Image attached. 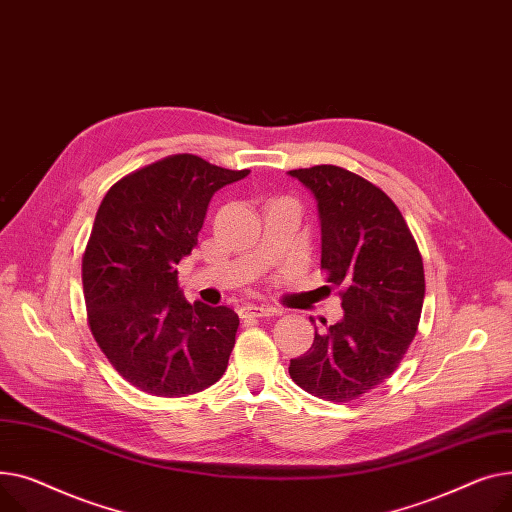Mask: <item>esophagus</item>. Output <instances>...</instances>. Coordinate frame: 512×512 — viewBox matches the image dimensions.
<instances>
[{
    "instance_id": "1",
    "label": "esophagus",
    "mask_w": 512,
    "mask_h": 512,
    "mask_svg": "<svg viewBox=\"0 0 512 512\" xmlns=\"http://www.w3.org/2000/svg\"><path fill=\"white\" fill-rule=\"evenodd\" d=\"M239 314H242V318H248V316L262 318V316H277V314H281V310H279V308H275V306H256V304H246V306H242V310H239Z\"/></svg>"
}]
</instances>
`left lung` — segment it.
I'll return each mask as SVG.
<instances>
[{"label": "left lung", "mask_w": 512, "mask_h": 512, "mask_svg": "<svg viewBox=\"0 0 512 512\" xmlns=\"http://www.w3.org/2000/svg\"><path fill=\"white\" fill-rule=\"evenodd\" d=\"M287 173L316 198L320 266L343 287L345 312L316 328L289 374L306 393L347 403L382 384L407 353L426 295L422 254L397 204L368 179L335 165Z\"/></svg>", "instance_id": "obj_1"}]
</instances>
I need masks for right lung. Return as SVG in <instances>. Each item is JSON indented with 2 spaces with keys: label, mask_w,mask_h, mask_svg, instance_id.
<instances>
[{
  "label": "right lung",
  "mask_w": 512,
  "mask_h": 512,
  "mask_svg": "<svg viewBox=\"0 0 512 512\" xmlns=\"http://www.w3.org/2000/svg\"><path fill=\"white\" fill-rule=\"evenodd\" d=\"M250 171L175 155L130 173L105 194L86 252L88 324L111 366L155 397H188L227 370L237 314L190 304L177 264L198 244L217 190Z\"/></svg>",
  "instance_id": "1"
}]
</instances>
